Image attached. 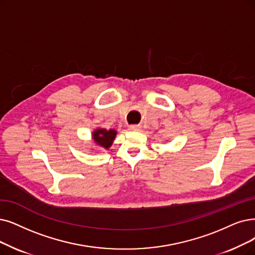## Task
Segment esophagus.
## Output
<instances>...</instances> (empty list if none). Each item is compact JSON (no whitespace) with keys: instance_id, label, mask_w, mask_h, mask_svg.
Masks as SVG:
<instances>
[{"instance_id":"obj_1","label":"esophagus","mask_w":255,"mask_h":255,"mask_svg":"<svg viewBox=\"0 0 255 255\" xmlns=\"http://www.w3.org/2000/svg\"><path fill=\"white\" fill-rule=\"evenodd\" d=\"M129 129H131V130H138V129H139V127H138V126H130V127H129Z\"/></svg>"}]
</instances>
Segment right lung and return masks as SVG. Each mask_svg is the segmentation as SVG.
Segmentation results:
<instances>
[{"label": "right lung", "instance_id": "obj_1", "mask_svg": "<svg viewBox=\"0 0 255 255\" xmlns=\"http://www.w3.org/2000/svg\"><path fill=\"white\" fill-rule=\"evenodd\" d=\"M93 139L96 143L105 148H109L112 145L115 136L116 130L115 129H106V128H98L93 133Z\"/></svg>", "mask_w": 255, "mask_h": 255}]
</instances>
